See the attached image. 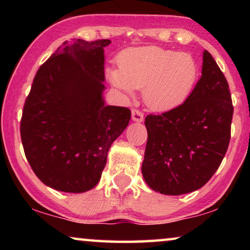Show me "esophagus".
I'll use <instances>...</instances> for the list:
<instances>
[{
    "mask_svg": "<svg viewBox=\"0 0 250 250\" xmlns=\"http://www.w3.org/2000/svg\"><path fill=\"white\" fill-rule=\"evenodd\" d=\"M132 121L135 123H141L143 121V114L140 110L133 109L132 110Z\"/></svg>",
    "mask_w": 250,
    "mask_h": 250,
    "instance_id": "esophagus-1",
    "label": "esophagus"
}]
</instances>
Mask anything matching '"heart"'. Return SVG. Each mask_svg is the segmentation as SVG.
<instances>
[{
	"label": "heart",
	"instance_id": "heart-1",
	"mask_svg": "<svg viewBox=\"0 0 250 250\" xmlns=\"http://www.w3.org/2000/svg\"><path fill=\"white\" fill-rule=\"evenodd\" d=\"M119 69L108 68L112 86L125 95L142 90L143 101L155 111H167L187 100L197 83L199 69L188 53L159 46L131 47L119 54Z\"/></svg>",
	"mask_w": 250,
	"mask_h": 250
}]
</instances>
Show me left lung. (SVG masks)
Segmentation results:
<instances>
[{"label":"left lung","instance_id":"left-lung-1","mask_svg":"<svg viewBox=\"0 0 250 250\" xmlns=\"http://www.w3.org/2000/svg\"><path fill=\"white\" fill-rule=\"evenodd\" d=\"M233 116L227 78L205 50L201 77L179 107L148 115L142 175L152 190L169 196L192 192L220 167Z\"/></svg>","mask_w":250,"mask_h":250}]
</instances>
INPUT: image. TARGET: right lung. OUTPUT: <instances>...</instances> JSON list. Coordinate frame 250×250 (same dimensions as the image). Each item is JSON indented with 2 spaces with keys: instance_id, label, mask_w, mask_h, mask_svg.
Wrapping results in <instances>:
<instances>
[{
  "instance_id": "1",
  "label": "right lung",
  "mask_w": 250,
  "mask_h": 250,
  "mask_svg": "<svg viewBox=\"0 0 250 250\" xmlns=\"http://www.w3.org/2000/svg\"><path fill=\"white\" fill-rule=\"evenodd\" d=\"M110 43L66 41L33 81L20 134L34 173L54 190L93 189L112 142L131 119L129 109L105 105L104 99V49Z\"/></svg>"
}]
</instances>
